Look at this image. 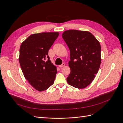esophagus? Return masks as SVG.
<instances>
[{
    "instance_id": "esophagus-1",
    "label": "esophagus",
    "mask_w": 123,
    "mask_h": 123,
    "mask_svg": "<svg viewBox=\"0 0 123 123\" xmlns=\"http://www.w3.org/2000/svg\"><path fill=\"white\" fill-rule=\"evenodd\" d=\"M65 66V64H64V63H63V64H62V65H59V67L60 68H62V67H64Z\"/></svg>"
}]
</instances>
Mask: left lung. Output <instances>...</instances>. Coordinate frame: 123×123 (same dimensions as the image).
Segmentation results:
<instances>
[{"label": "left lung", "instance_id": "obj_1", "mask_svg": "<svg viewBox=\"0 0 123 123\" xmlns=\"http://www.w3.org/2000/svg\"><path fill=\"white\" fill-rule=\"evenodd\" d=\"M62 37L70 53L71 72L67 81L74 87L84 89L92 82L98 71L102 59L99 42L86 31L67 30Z\"/></svg>", "mask_w": 123, "mask_h": 123}]
</instances>
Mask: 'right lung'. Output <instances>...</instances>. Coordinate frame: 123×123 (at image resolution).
<instances>
[{"label": "right lung", "mask_w": 123, "mask_h": 123, "mask_svg": "<svg viewBox=\"0 0 123 123\" xmlns=\"http://www.w3.org/2000/svg\"><path fill=\"white\" fill-rule=\"evenodd\" d=\"M59 35L58 32L33 34L22 43L19 62L25 79L36 90H47L54 82L57 73L48 51Z\"/></svg>", "instance_id": "add662e5"}]
</instances>
